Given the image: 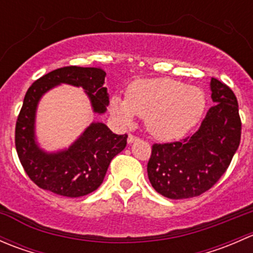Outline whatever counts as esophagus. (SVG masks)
Listing matches in <instances>:
<instances>
[{
  "instance_id": "esophagus-1",
  "label": "esophagus",
  "mask_w": 253,
  "mask_h": 253,
  "mask_svg": "<svg viewBox=\"0 0 253 253\" xmlns=\"http://www.w3.org/2000/svg\"><path fill=\"white\" fill-rule=\"evenodd\" d=\"M138 139V137L133 136V134H128V138H127V141H128V143H133L134 141H137Z\"/></svg>"
}]
</instances>
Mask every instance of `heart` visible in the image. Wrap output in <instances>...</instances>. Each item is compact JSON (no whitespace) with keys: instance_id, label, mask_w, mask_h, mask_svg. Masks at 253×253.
I'll use <instances>...</instances> for the list:
<instances>
[{"instance_id":"b5f03b06","label":"heart","mask_w":253,"mask_h":253,"mask_svg":"<svg viewBox=\"0 0 253 253\" xmlns=\"http://www.w3.org/2000/svg\"><path fill=\"white\" fill-rule=\"evenodd\" d=\"M206 108L205 93L171 78L142 79L127 89L126 98L114 95L110 110L122 124L145 117V128L153 137L172 141L185 136L198 122Z\"/></svg>"}]
</instances>
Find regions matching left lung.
<instances>
[{
    "label": "left lung",
    "instance_id": "obj_1",
    "mask_svg": "<svg viewBox=\"0 0 253 253\" xmlns=\"http://www.w3.org/2000/svg\"><path fill=\"white\" fill-rule=\"evenodd\" d=\"M211 90L215 104L195 133L152 145L148 177L154 190L170 200L197 197L213 187L239 148L241 119L235 94L216 78H211Z\"/></svg>",
    "mask_w": 253,
    "mask_h": 253
}]
</instances>
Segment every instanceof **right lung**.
<instances>
[{"mask_svg": "<svg viewBox=\"0 0 253 253\" xmlns=\"http://www.w3.org/2000/svg\"><path fill=\"white\" fill-rule=\"evenodd\" d=\"M105 76L100 67L67 66L51 71L29 86L18 115L14 143L23 169L38 187L71 198L91 193L103 183L112 158L125 149L127 134L112 133L101 122L91 124L63 152L47 154L35 143V110L42 94L60 83L82 86L94 112L103 114L109 105Z\"/></svg>", "mask_w": 253, "mask_h": 253, "instance_id": "add662e5", "label": "right lung"}]
</instances>
